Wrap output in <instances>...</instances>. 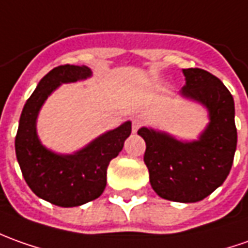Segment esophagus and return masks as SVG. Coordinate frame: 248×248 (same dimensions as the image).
Here are the masks:
<instances>
[{"label":"esophagus","instance_id":"obj_1","mask_svg":"<svg viewBox=\"0 0 248 248\" xmlns=\"http://www.w3.org/2000/svg\"><path fill=\"white\" fill-rule=\"evenodd\" d=\"M141 124H142V121L141 119H133V133H136V131L141 127Z\"/></svg>","mask_w":248,"mask_h":248}]
</instances>
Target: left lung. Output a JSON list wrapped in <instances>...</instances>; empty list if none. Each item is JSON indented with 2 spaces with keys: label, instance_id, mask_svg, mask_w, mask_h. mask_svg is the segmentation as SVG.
<instances>
[{
  "label": "left lung",
  "instance_id": "left-lung-1",
  "mask_svg": "<svg viewBox=\"0 0 248 248\" xmlns=\"http://www.w3.org/2000/svg\"><path fill=\"white\" fill-rule=\"evenodd\" d=\"M185 99L200 103L209 122L197 140L183 141L170 133L141 127L146 144L144 161L156 194L173 202H198L227 179L236 151L235 103L216 76L203 69H183Z\"/></svg>",
  "mask_w": 248,
  "mask_h": 248
}]
</instances>
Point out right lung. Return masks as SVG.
Listing matches in <instances>:
<instances>
[{"instance_id":"1","label":"right lung","mask_w":248,"mask_h":248,"mask_svg":"<svg viewBox=\"0 0 248 248\" xmlns=\"http://www.w3.org/2000/svg\"><path fill=\"white\" fill-rule=\"evenodd\" d=\"M87 66L62 65L50 70L25 103L15 140L16 157L27 185L39 198L62 208L80 206L100 197L107 185V167L130 136L131 122L92 140L70 155L53 152L40 142L36 121L47 97L62 84L87 80Z\"/></svg>"}]
</instances>
